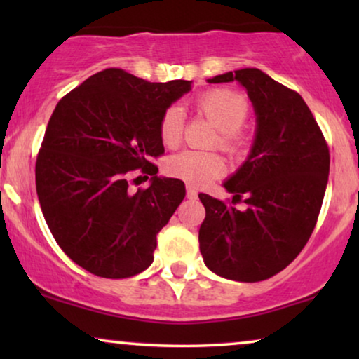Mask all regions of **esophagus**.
I'll return each instance as SVG.
<instances>
[{"label":"esophagus","mask_w":359,"mask_h":359,"mask_svg":"<svg viewBox=\"0 0 359 359\" xmlns=\"http://www.w3.org/2000/svg\"><path fill=\"white\" fill-rule=\"evenodd\" d=\"M186 196H188V199H196V198H198V191H196L194 186H191V184L186 186Z\"/></svg>","instance_id":"esophagus-1"}]
</instances>
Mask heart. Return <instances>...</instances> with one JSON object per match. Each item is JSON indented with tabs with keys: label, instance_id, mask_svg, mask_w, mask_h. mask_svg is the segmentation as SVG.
<instances>
[{
	"label": "heart",
	"instance_id": "b5f03b06",
	"mask_svg": "<svg viewBox=\"0 0 359 359\" xmlns=\"http://www.w3.org/2000/svg\"><path fill=\"white\" fill-rule=\"evenodd\" d=\"M194 111L205 117L215 129L214 145L230 156L247 151L250 135L243 127L248 117V102L230 90H209L196 97ZM158 134L165 147L176 149L183 140V111L178 106L166 107L158 121ZM224 160L215 151L184 150L166 160L165 170L173 178L201 186L224 173Z\"/></svg>",
	"mask_w": 359,
	"mask_h": 359
}]
</instances>
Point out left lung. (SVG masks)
<instances>
[{"instance_id":"8db88e82","label":"left lung","mask_w":359,"mask_h":359,"mask_svg":"<svg viewBox=\"0 0 359 359\" xmlns=\"http://www.w3.org/2000/svg\"><path fill=\"white\" fill-rule=\"evenodd\" d=\"M237 80L257 112L252 154L224 186L232 203L245 197L242 211L209 194H199L205 219L199 248L205 266L219 276L258 283L283 271L306 247L325 194L330 151L316 117L291 88L258 68L210 78Z\"/></svg>"}]
</instances>
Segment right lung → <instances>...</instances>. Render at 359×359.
<instances>
[{"label": "right lung", "instance_id": "add662e5", "mask_svg": "<svg viewBox=\"0 0 359 359\" xmlns=\"http://www.w3.org/2000/svg\"><path fill=\"white\" fill-rule=\"evenodd\" d=\"M191 81L150 83L106 68L58 101L36 161L42 214L65 255L101 278L135 276L154 262L156 233L184 199V183L158 178V121ZM137 172L149 189H130ZM137 180V178H135ZM134 180V181H135Z\"/></svg>", "mask_w": 359, "mask_h": 359}]
</instances>
